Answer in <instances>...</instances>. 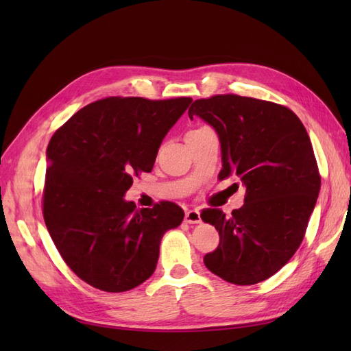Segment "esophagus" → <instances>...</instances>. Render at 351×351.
I'll use <instances>...</instances> for the list:
<instances>
[{
    "mask_svg": "<svg viewBox=\"0 0 351 351\" xmlns=\"http://www.w3.org/2000/svg\"><path fill=\"white\" fill-rule=\"evenodd\" d=\"M186 222L189 224H199L200 222V212L197 209H190L186 210Z\"/></svg>",
    "mask_w": 351,
    "mask_h": 351,
    "instance_id": "obj_1",
    "label": "esophagus"
}]
</instances>
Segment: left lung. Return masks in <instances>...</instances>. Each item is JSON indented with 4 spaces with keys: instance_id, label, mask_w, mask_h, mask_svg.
Wrapping results in <instances>:
<instances>
[{
    "instance_id": "8db88e82",
    "label": "left lung",
    "mask_w": 351,
    "mask_h": 351,
    "mask_svg": "<svg viewBox=\"0 0 351 351\" xmlns=\"http://www.w3.org/2000/svg\"><path fill=\"white\" fill-rule=\"evenodd\" d=\"M195 115L218 134L219 178L237 176L246 187L231 217L221 209L200 214L219 234L204 262L231 284H258L291 259L315 209L321 177L309 134L287 107L239 95L197 99L189 108Z\"/></svg>"
}]
</instances>
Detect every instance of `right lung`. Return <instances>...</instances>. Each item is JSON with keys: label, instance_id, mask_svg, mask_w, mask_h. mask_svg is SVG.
Wrapping results in <instances>:
<instances>
[{"label": "right lung", "instance_id": "right-lung-1", "mask_svg": "<svg viewBox=\"0 0 351 351\" xmlns=\"http://www.w3.org/2000/svg\"><path fill=\"white\" fill-rule=\"evenodd\" d=\"M192 98H105L74 114L47 147L44 219L80 280L121 293L154 274L159 244L184 212L173 202L136 209L124 199L151 173L159 146Z\"/></svg>", "mask_w": 351, "mask_h": 351}]
</instances>
